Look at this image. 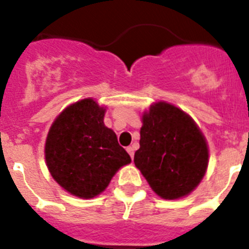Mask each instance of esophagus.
I'll use <instances>...</instances> for the list:
<instances>
[{"mask_svg":"<svg viewBox=\"0 0 249 249\" xmlns=\"http://www.w3.org/2000/svg\"><path fill=\"white\" fill-rule=\"evenodd\" d=\"M127 152L129 153V156H131L132 160H133V157H135V147H133V146L127 147Z\"/></svg>","mask_w":249,"mask_h":249,"instance_id":"1","label":"esophagus"}]
</instances>
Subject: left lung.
<instances>
[{"label": "left lung", "instance_id": "8db88e82", "mask_svg": "<svg viewBox=\"0 0 249 249\" xmlns=\"http://www.w3.org/2000/svg\"><path fill=\"white\" fill-rule=\"evenodd\" d=\"M135 164L156 195L178 199L201 183L208 167V144L190 114L160 101L142 114Z\"/></svg>", "mask_w": 249, "mask_h": 249}]
</instances>
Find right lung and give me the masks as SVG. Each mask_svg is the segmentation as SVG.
I'll list each match as a JSON object with an SVG mask.
<instances>
[{
	"instance_id": "right-lung-1",
	"label": "right lung",
	"mask_w": 249,
	"mask_h": 249,
	"mask_svg": "<svg viewBox=\"0 0 249 249\" xmlns=\"http://www.w3.org/2000/svg\"><path fill=\"white\" fill-rule=\"evenodd\" d=\"M106 107L93 98L77 101L53 121L45 144L46 164L63 190L83 199L93 198L108 187L131 157L117 136L105 126Z\"/></svg>"
}]
</instances>
